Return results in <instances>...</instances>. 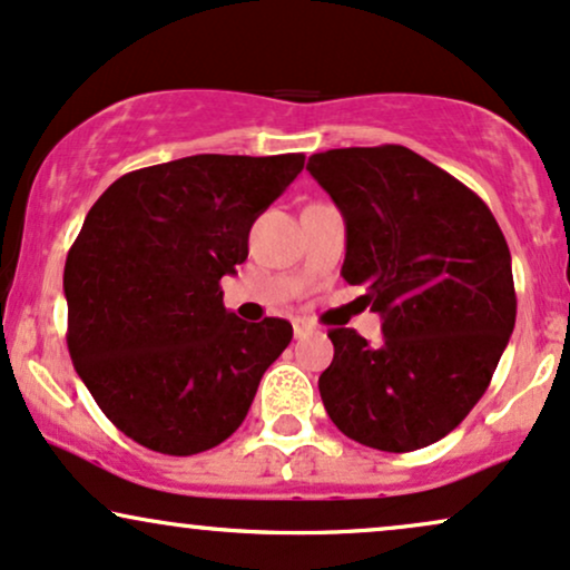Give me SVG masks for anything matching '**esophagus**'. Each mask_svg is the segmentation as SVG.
<instances>
[{"label":"esophagus","mask_w":570,"mask_h":570,"mask_svg":"<svg viewBox=\"0 0 570 570\" xmlns=\"http://www.w3.org/2000/svg\"><path fill=\"white\" fill-rule=\"evenodd\" d=\"M293 333H296V338H304L309 336V333H314V325L309 320H293Z\"/></svg>","instance_id":"obj_1"}]
</instances>
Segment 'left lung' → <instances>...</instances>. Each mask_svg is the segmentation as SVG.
<instances>
[{"mask_svg":"<svg viewBox=\"0 0 570 570\" xmlns=\"http://www.w3.org/2000/svg\"><path fill=\"white\" fill-rule=\"evenodd\" d=\"M306 170L344 213L341 277L384 320L376 346L352 327L327 331V416L376 451L438 443L483 397L512 336L504 234L478 194L405 146L312 154Z\"/></svg>","mask_w":570,"mask_h":570,"instance_id":"left-lung-1","label":"left lung"}]
</instances>
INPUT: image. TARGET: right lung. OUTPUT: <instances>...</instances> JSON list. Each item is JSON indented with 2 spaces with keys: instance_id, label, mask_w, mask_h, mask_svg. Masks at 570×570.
Here are the masks:
<instances>
[{
  "instance_id": "add662e5",
  "label": "right lung",
  "mask_w": 570,
  "mask_h": 570,
  "mask_svg": "<svg viewBox=\"0 0 570 570\" xmlns=\"http://www.w3.org/2000/svg\"><path fill=\"white\" fill-rule=\"evenodd\" d=\"M304 154H197L125 173L98 197L63 269L71 363L106 419L149 451L194 456L237 432L291 344L279 317L245 323L220 277Z\"/></svg>"
}]
</instances>
